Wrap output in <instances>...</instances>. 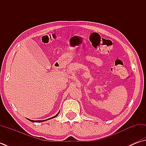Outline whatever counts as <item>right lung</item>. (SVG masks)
Masks as SVG:
<instances>
[{"label":"right lung","instance_id":"add662e5","mask_svg":"<svg viewBox=\"0 0 146 146\" xmlns=\"http://www.w3.org/2000/svg\"><path fill=\"white\" fill-rule=\"evenodd\" d=\"M59 112L58 113L56 116H53V117H51V118H49V119H52V118H54V117H56L57 116H58V114H59ZM29 121H32V122H42V121H46V120H48V119H45V120H42V121H34V120H31V119H28Z\"/></svg>","mask_w":146,"mask_h":146}]
</instances>
